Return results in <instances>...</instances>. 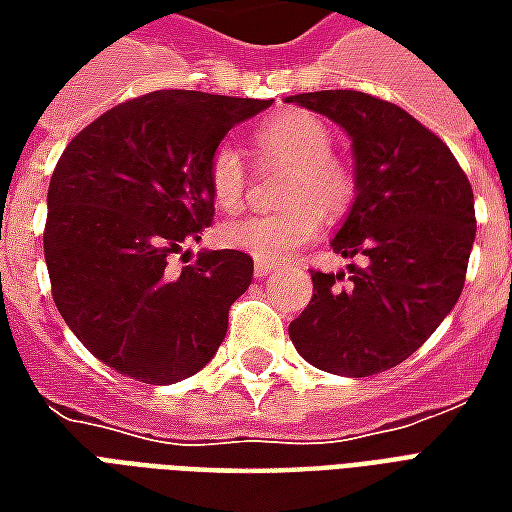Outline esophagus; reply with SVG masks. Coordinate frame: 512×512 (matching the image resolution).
I'll list each match as a JSON object with an SVG mask.
<instances>
[{
    "mask_svg": "<svg viewBox=\"0 0 512 512\" xmlns=\"http://www.w3.org/2000/svg\"><path fill=\"white\" fill-rule=\"evenodd\" d=\"M274 271V266L271 263H263V260H257L255 263V277H268Z\"/></svg>",
    "mask_w": 512,
    "mask_h": 512,
    "instance_id": "obj_1",
    "label": "esophagus"
}]
</instances>
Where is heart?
<instances>
[{
	"label": "heart",
	"mask_w": 512,
	"mask_h": 512,
	"mask_svg": "<svg viewBox=\"0 0 512 512\" xmlns=\"http://www.w3.org/2000/svg\"><path fill=\"white\" fill-rule=\"evenodd\" d=\"M255 147L266 161L288 164L282 200L293 202L274 213H255L222 227V241L263 263H282L296 249L318 238L323 214L340 216L354 200V175L332 156V131L321 117L288 109L263 120L255 131ZM213 202L235 211L246 194V167L241 153L222 142L213 147L205 167Z\"/></svg>",
	"instance_id": "obj_1"
}]
</instances>
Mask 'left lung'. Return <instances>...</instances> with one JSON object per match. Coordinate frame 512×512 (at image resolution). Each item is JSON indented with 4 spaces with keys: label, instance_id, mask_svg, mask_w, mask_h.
I'll return each mask as SVG.
<instances>
[{
    "label": "left lung",
    "instance_id": "8db88e82",
    "mask_svg": "<svg viewBox=\"0 0 512 512\" xmlns=\"http://www.w3.org/2000/svg\"><path fill=\"white\" fill-rule=\"evenodd\" d=\"M354 142L356 200L332 249L348 274L312 271L290 340L312 367L365 378L406 362L461 296L474 244V194L450 147L406 109L356 90L290 95Z\"/></svg>",
    "mask_w": 512,
    "mask_h": 512
}]
</instances>
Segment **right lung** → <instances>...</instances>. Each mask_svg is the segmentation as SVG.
<instances>
[{
  "label": "right lung",
  "instance_id": "1",
  "mask_svg": "<svg viewBox=\"0 0 512 512\" xmlns=\"http://www.w3.org/2000/svg\"><path fill=\"white\" fill-rule=\"evenodd\" d=\"M268 106L156 90L104 112L57 161L43 230L51 296L84 348L120 376L175 384L219 351L252 257L200 252L180 271L169 257H186L183 244L213 222V147Z\"/></svg>",
  "mask_w": 512,
  "mask_h": 512
}]
</instances>
